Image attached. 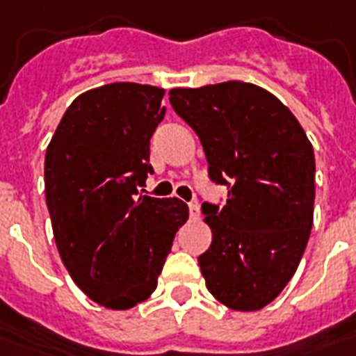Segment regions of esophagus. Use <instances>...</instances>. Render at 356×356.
Instances as JSON below:
<instances>
[{
	"label": "esophagus",
	"mask_w": 356,
	"mask_h": 356,
	"mask_svg": "<svg viewBox=\"0 0 356 356\" xmlns=\"http://www.w3.org/2000/svg\"><path fill=\"white\" fill-rule=\"evenodd\" d=\"M188 211H190V218H200V205L196 202L188 203Z\"/></svg>",
	"instance_id": "esophagus-1"
}]
</instances>
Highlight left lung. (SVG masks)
<instances>
[{
    "mask_svg": "<svg viewBox=\"0 0 356 356\" xmlns=\"http://www.w3.org/2000/svg\"><path fill=\"white\" fill-rule=\"evenodd\" d=\"M170 102L194 129L224 207L203 203L213 243L197 257L207 289L238 312L261 310L291 280L314 224L316 159L297 118L244 81L175 88Z\"/></svg>",
    "mask_w": 356,
    "mask_h": 356,
    "instance_id": "obj_1",
    "label": "left lung"
}]
</instances>
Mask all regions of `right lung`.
Instances as JSON below:
<instances>
[{"label":"right lung","mask_w":356,"mask_h":356,"mask_svg":"<svg viewBox=\"0 0 356 356\" xmlns=\"http://www.w3.org/2000/svg\"><path fill=\"white\" fill-rule=\"evenodd\" d=\"M164 89L108 83L72 100L44 159L46 205L59 256L91 300L129 310L156 289L175 233L177 197L142 196L149 140L164 119Z\"/></svg>","instance_id":"add662e5"}]
</instances>
